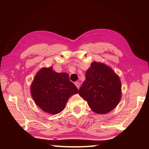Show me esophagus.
<instances>
[{"label": "esophagus", "instance_id": "obj_1", "mask_svg": "<svg viewBox=\"0 0 149 149\" xmlns=\"http://www.w3.org/2000/svg\"><path fill=\"white\" fill-rule=\"evenodd\" d=\"M75 86L77 87V89H79V87H80V84H79V82H75Z\"/></svg>", "mask_w": 149, "mask_h": 149}]
</instances>
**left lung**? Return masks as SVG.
I'll use <instances>...</instances> for the list:
<instances>
[{
	"mask_svg": "<svg viewBox=\"0 0 149 149\" xmlns=\"http://www.w3.org/2000/svg\"><path fill=\"white\" fill-rule=\"evenodd\" d=\"M120 77L103 63L93 62L85 73L79 95L93 112L107 114L116 107L122 97Z\"/></svg>",
	"mask_w": 149,
	"mask_h": 149,
	"instance_id": "1",
	"label": "left lung"
}]
</instances>
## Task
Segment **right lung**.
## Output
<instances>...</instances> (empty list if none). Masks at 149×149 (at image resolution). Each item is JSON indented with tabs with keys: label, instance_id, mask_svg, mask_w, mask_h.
I'll return each instance as SVG.
<instances>
[{
	"label": "right lung",
	"instance_id": "add662e5",
	"mask_svg": "<svg viewBox=\"0 0 149 149\" xmlns=\"http://www.w3.org/2000/svg\"><path fill=\"white\" fill-rule=\"evenodd\" d=\"M30 89L35 104L51 114L62 112L69 98L78 93L69 75L54 72L52 67L42 68L37 73Z\"/></svg>",
	"mask_w": 149,
	"mask_h": 149
}]
</instances>
